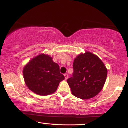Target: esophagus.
<instances>
[{
	"mask_svg": "<svg viewBox=\"0 0 128 128\" xmlns=\"http://www.w3.org/2000/svg\"><path fill=\"white\" fill-rule=\"evenodd\" d=\"M64 77H65V79H66V80H67V79H68V74H64Z\"/></svg>",
	"mask_w": 128,
	"mask_h": 128,
	"instance_id": "esophagus-1",
	"label": "esophagus"
}]
</instances>
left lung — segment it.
<instances>
[{
    "instance_id": "1",
    "label": "left lung",
    "mask_w": 128,
    "mask_h": 128,
    "mask_svg": "<svg viewBox=\"0 0 128 128\" xmlns=\"http://www.w3.org/2000/svg\"><path fill=\"white\" fill-rule=\"evenodd\" d=\"M73 70V77L67 80L73 96L89 99L101 92L108 70L98 56L88 51L79 54L74 60Z\"/></svg>"
}]
</instances>
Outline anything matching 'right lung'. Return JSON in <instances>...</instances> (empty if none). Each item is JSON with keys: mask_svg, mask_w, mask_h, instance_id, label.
I'll list each match as a JSON object with an SVG mask.
<instances>
[{"mask_svg": "<svg viewBox=\"0 0 128 128\" xmlns=\"http://www.w3.org/2000/svg\"><path fill=\"white\" fill-rule=\"evenodd\" d=\"M26 86L34 93L48 96L54 93L64 76L60 72V66L52 57L42 54L32 58L23 69Z\"/></svg>", "mask_w": 128, "mask_h": 128, "instance_id": "add662e5", "label": "right lung"}]
</instances>
